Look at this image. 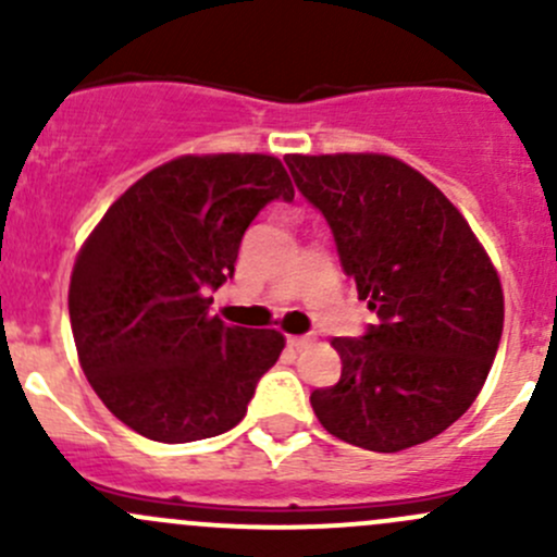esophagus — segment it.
<instances>
[{
    "instance_id": "obj_1",
    "label": "esophagus",
    "mask_w": 557,
    "mask_h": 557,
    "mask_svg": "<svg viewBox=\"0 0 557 557\" xmlns=\"http://www.w3.org/2000/svg\"><path fill=\"white\" fill-rule=\"evenodd\" d=\"M285 342H288V347H290V350H301V347H307V345H310V336H288V339H285Z\"/></svg>"
}]
</instances>
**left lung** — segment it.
Wrapping results in <instances>:
<instances>
[{"instance_id":"8db88e82","label":"left lung","mask_w":557,"mask_h":557,"mask_svg":"<svg viewBox=\"0 0 557 557\" xmlns=\"http://www.w3.org/2000/svg\"><path fill=\"white\" fill-rule=\"evenodd\" d=\"M334 234L377 323L331 345L342 377L312 391L320 425L347 445L398 453L453 425L485 385L504 294L466 218L431 180L377 153L285 156Z\"/></svg>"}]
</instances>
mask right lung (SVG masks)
Segmentation results:
<instances>
[{
    "instance_id": "obj_1",
    "label": "right lung",
    "mask_w": 557,
    "mask_h": 557,
    "mask_svg": "<svg viewBox=\"0 0 557 557\" xmlns=\"http://www.w3.org/2000/svg\"><path fill=\"white\" fill-rule=\"evenodd\" d=\"M274 199L294 201L274 156H183L132 185L72 269L70 320L97 396L164 445L207 440L245 418L285 339L210 314L239 243Z\"/></svg>"
}]
</instances>
